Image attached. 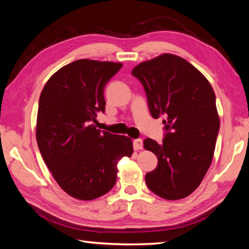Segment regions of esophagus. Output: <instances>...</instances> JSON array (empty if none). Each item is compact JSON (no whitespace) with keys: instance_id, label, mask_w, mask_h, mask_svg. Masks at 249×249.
Instances as JSON below:
<instances>
[{"instance_id":"34e87169","label":"esophagus","mask_w":249,"mask_h":249,"mask_svg":"<svg viewBox=\"0 0 249 249\" xmlns=\"http://www.w3.org/2000/svg\"><path fill=\"white\" fill-rule=\"evenodd\" d=\"M142 147H143V141L141 139H136L134 140V149L136 151H139L142 150Z\"/></svg>"}]
</instances>
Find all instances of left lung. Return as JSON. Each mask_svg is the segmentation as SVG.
<instances>
[{"label":"left lung","instance_id":"obj_1","mask_svg":"<svg viewBox=\"0 0 249 249\" xmlns=\"http://www.w3.org/2000/svg\"><path fill=\"white\" fill-rule=\"evenodd\" d=\"M131 73L146 94L151 115H163L162 143L145 139L143 146L157 156L146 186L166 200L187 197L198 188L212 162L219 130L213 88L183 57L162 53L137 65Z\"/></svg>","mask_w":249,"mask_h":249}]
</instances>
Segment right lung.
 <instances>
[{
    "mask_svg": "<svg viewBox=\"0 0 249 249\" xmlns=\"http://www.w3.org/2000/svg\"><path fill=\"white\" fill-rule=\"evenodd\" d=\"M122 63L82 59L63 66L47 81L39 97L36 140L59 186L79 200L107 194L118 177V162L133 155L126 136L97 129L106 84Z\"/></svg>",
    "mask_w": 249,
    "mask_h": 249,
    "instance_id": "obj_1",
    "label": "right lung"
}]
</instances>
